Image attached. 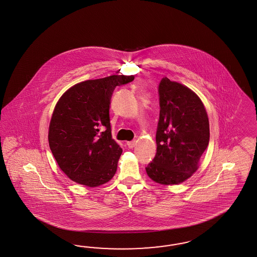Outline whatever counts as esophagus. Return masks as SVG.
<instances>
[{
    "mask_svg": "<svg viewBox=\"0 0 257 257\" xmlns=\"http://www.w3.org/2000/svg\"><path fill=\"white\" fill-rule=\"evenodd\" d=\"M127 146H128V148L133 149L135 146H136V144H137V142H136V140H133V141H128L127 143Z\"/></svg>",
    "mask_w": 257,
    "mask_h": 257,
    "instance_id": "1",
    "label": "esophagus"
}]
</instances>
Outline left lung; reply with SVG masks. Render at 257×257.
I'll return each instance as SVG.
<instances>
[{"instance_id": "obj_1", "label": "left lung", "mask_w": 257, "mask_h": 257, "mask_svg": "<svg viewBox=\"0 0 257 257\" xmlns=\"http://www.w3.org/2000/svg\"><path fill=\"white\" fill-rule=\"evenodd\" d=\"M159 103L156 155L146 172L158 184L179 185L199 169L210 138L208 116L193 90L169 78L160 82Z\"/></svg>"}]
</instances>
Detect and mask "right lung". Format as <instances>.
<instances>
[{
  "label": "right lung",
  "instance_id": "obj_1",
  "mask_svg": "<svg viewBox=\"0 0 257 257\" xmlns=\"http://www.w3.org/2000/svg\"><path fill=\"white\" fill-rule=\"evenodd\" d=\"M135 76L111 75L70 87L55 104L49 125V146L60 170L88 187L113 178L122 149L112 139L109 117L115 87Z\"/></svg>",
  "mask_w": 257,
  "mask_h": 257
}]
</instances>
